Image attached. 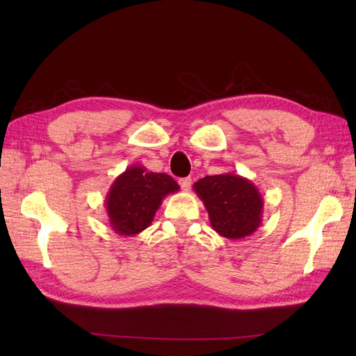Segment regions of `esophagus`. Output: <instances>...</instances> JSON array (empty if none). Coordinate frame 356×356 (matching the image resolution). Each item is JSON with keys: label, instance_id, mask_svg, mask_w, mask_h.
Instances as JSON below:
<instances>
[{"label": "esophagus", "instance_id": "obj_1", "mask_svg": "<svg viewBox=\"0 0 356 356\" xmlns=\"http://www.w3.org/2000/svg\"><path fill=\"white\" fill-rule=\"evenodd\" d=\"M178 182H179L181 188L184 190V191H188V190H190V187H191V178H190V177H188V178H181Z\"/></svg>", "mask_w": 356, "mask_h": 356}]
</instances>
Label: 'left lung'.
Listing matches in <instances>:
<instances>
[{
  "instance_id": "obj_1",
  "label": "left lung",
  "mask_w": 356,
  "mask_h": 356,
  "mask_svg": "<svg viewBox=\"0 0 356 356\" xmlns=\"http://www.w3.org/2000/svg\"><path fill=\"white\" fill-rule=\"evenodd\" d=\"M209 213L212 229L225 239H243L261 224L264 200L257 186L236 174L200 178L193 184Z\"/></svg>"
}]
</instances>
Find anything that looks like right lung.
Listing matches in <instances>:
<instances>
[{
  "mask_svg": "<svg viewBox=\"0 0 356 356\" xmlns=\"http://www.w3.org/2000/svg\"><path fill=\"white\" fill-rule=\"evenodd\" d=\"M179 186L166 174L149 172L141 165L129 166L118 175L105 197L111 229L120 236H135L153 222L161 202Z\"/></svg>",
  "mask_w": 356,
  "mask_h": 356,
  "instance_id": "right-lung-1",
  "label": "right lung"
}]
</instances>
